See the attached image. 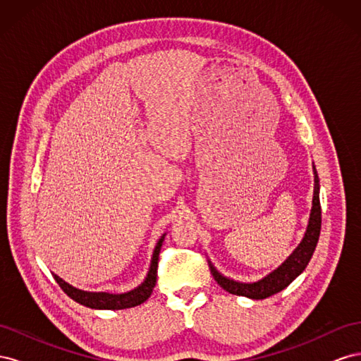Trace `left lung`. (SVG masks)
Wrapping results in <instances>:
<instances>
[{
  "instance_id": "1",
  "label": "left lung",
  "mask_w": 361,
  "mask_h": 361,
  "mask_svg": "<svg viewBox=\"0 0 361 361\" xmlns=\"http://www.w3.org/2000/svg\"><path fill=\"white\" fill-rule=\"evenodd\" d=\"M313 174H314V187H313V200H312V209H310L307 228H305L301 243L297 245V248L292 251L281 265H279L276 269H272L269 274L262 277L257 281L244 283V281H238L231 277L223 276L221 272L212 265V262L207 259V262H209L211 274L224 290H227L228 293L239 295V297L251 298V300H265L271 297V295L279 293L280 290L288 288L290 283L305 269V267L309 265L321 233L319 178H318V171L314 169V164H313Z\"/></svg>"
}]
</instances>
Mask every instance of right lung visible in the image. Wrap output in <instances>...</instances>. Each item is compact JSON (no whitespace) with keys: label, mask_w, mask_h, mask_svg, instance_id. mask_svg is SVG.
I'll list each match as a JSON object with an SVG mask.
<instances>
[{"label":"right lung","mask_w":361,"mask_h":361,"mask_svg":"<svg viewBox=\"0 0 361 361\" xmlns=\"http://www.w3.org/2000/svg\"><path fill=\"white\" fill-rule=\"evenodd\" d=\"M167 233H164L155 245L154 255H152L150 259V267L147 271V276L143 280L141 285L137 288L130 289L123 293H110V292H89V290H82L69 285L68 281H64L61 277L57 274H54V279L60 285V288L66 292L69 297L80 302L85 307L90 309H97V310H123V309H130L135 307V305L143 304L150 295L152 290H154L157 285V271H158V257H159V251L164 243V238H166Z\"/></svg>","instance_id":"obj_1"}]
</instances>
